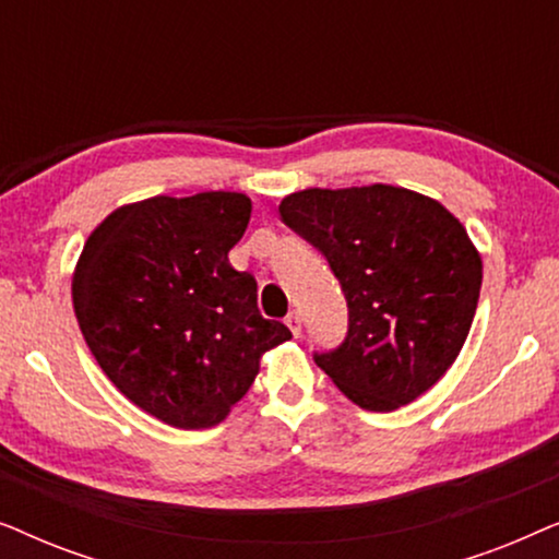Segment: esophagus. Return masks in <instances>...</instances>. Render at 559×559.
<instances>
[{"mask_svg":"<svg viewBox=\"0 0 559 559\" xmlns=\"http://www.w3.org/2000/svg\"><path fill=\"white\" fill-rule=\"evenodd\" d=\"M285 323H287V328H289V331H293V335H295V338H297V335H300L302 333V316H300V312H289V316H287V320H285Z\"/></svg>","mask_w":559,"mask_h":559,"instance_id":"34e87169","label":"esophagus"}]
</instances>
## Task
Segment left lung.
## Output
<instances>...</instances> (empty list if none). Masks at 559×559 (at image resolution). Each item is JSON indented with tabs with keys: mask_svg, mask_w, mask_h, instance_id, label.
I'll return each instance as SVG.
<instances>
[{
	"mask_svg": "<svg viewBox=\"0 0 559 559\" xmlns=\"http://www.w3.org/2000/svg\"><path fill=\"white\" fill-rule=\"evenodd\" d=\"M285 224L328 259L348 333L316 364L350 402L392 412L438 384L468 338L484 264L461 221L394 186L308 188L280 203Z\"/></svg>",
	"mask_w": 559,
	"mask_h": 559,
	"instance_id": "obj_1",
	"label": "left lung"
}]
</instances>
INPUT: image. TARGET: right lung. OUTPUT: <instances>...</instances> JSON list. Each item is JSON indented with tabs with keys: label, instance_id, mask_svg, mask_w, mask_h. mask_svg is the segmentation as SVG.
Listing matches in <instances>:
<instances>
[{
	"label": "right lung",
	"instance_id": "right-lung-1",
	"mask_svg": "<svg viewBox=\"0 0 559 559\" xmlns=\"http://www.w3.org/2000/svg\"><path fill=\"white\" fill-rule=\"evenodd\" d=\"M251 201L211 190L121 205L94 228L73 272V310L111 384L147 415L205 430L259 373V358L293 338L257 308V280L228 251Z\"/></svg>",
	"mask_w": 559,
	"mask_h": 559
}]
</instances>
